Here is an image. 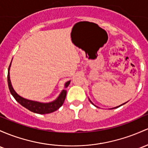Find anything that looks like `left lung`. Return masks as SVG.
Returning a JSON list of instances; mask_svg holds the SVG:
<instances>
[{"instance_id": "8db88e82", "label": "left lung", "mask_w": 148, "mask_h": 148, "mask_svg": "<svg viewBox=\"0 0 148 148\" xmlns=\"http://www.w3.org/2000/svg\"><path fill=\"white\" fill-rule=\"evenodd\" d=\"M90 103H91L92 104V102H91V101H90ZM126 103H127V102H126ZM124 104H126V103H124V104H122V105H119V106H117V107H115V108H114H114H119V107H120V106H121V105H124ZM92 105H93V104H92ZM95 107H96V106H95ZM112 109H113V108H112Z\"/></svg>"}]
</instances>
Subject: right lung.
<instances>
[{
  "instance_id": "1",
  "label": "right lung",
  "mask_w": 148,
  "mask_h": 148,
  "mask_svg": "<svg viewBox=\"0 0 148 148\" xmlns=\"http://www.w3.org/2000/svg\"><path fill=\"white\" fill-rule=\"evenodd\" d=\"M11 63L10 64L9 68H8V87H9L10 91L11 94L12 95V96L14 97V98L15 99L16 101L18 102L21 105L24 107L25 108H27V110H30L31 112H33L34 113L37 114H49L53 112L56 111L57 110H58L62 105L64 103V100L66 98V90H62V91L61 92V93L60 94V95L58 96V98L56 99V100L53 102H50V103H39V102L36 101H33V100H27L22 97L19 96L18 94L17 93L13 88L12 86V84H11L10 79V67ZM70 84V81L65 83V85H64V88H66Z\"/></svg>"
}]
</instances>
